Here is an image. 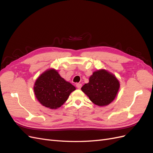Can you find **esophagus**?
<instances>
[{
    "label": "esophagus",
    "instance_id": "esophagus-1",
    "mask_svg": "<svg viewBox=\"0 0 153 153\" xmlns=\"http://www.w3.org/2000/svg\"><path fill=\"white\" fill-rule=\"evenodd\" d=\"M76 87L78 88V89H80V88L82 87V84H76Z\"/></svg>",
    "mask_w": 153,
    "mask_h": 153
}]
</instances>
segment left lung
<instances>
[{"label": "left lung", "mask_w": 153, "mask_h": 153, "mask_svg": "<svg viewBox=\"0 0 153 153\" xmlns=\"http://www.w3.org/2000/svg\"><path fill=\"white\" fill-rule=\"evenodd\" d=\"M89 80L81 89L94 104L100 106L108 105L117 95L119 81L114 74L106 69L93 72Z\"/></svg>", "instance_id": "1"}]
</instances>
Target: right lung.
Segmentation results:
<instances>
[{
	"label": "right lung",
	"instance_id": "right-lung-1",
	"mask_svg": "<svg viewBox=\"0 0 153 153\" xmlns=\"http://www.w3.org/2000/svg\"><path fill=\"white\" fill-rule=\"evenodd\" d=\"M75 89V86L64 80L53 68L48 69L40 75L34 86L36 99L43 106L50 109L61 107Z\"/></svg>",
	"mask_w": 153,
	"mask_h": 153
}]
</instances>
